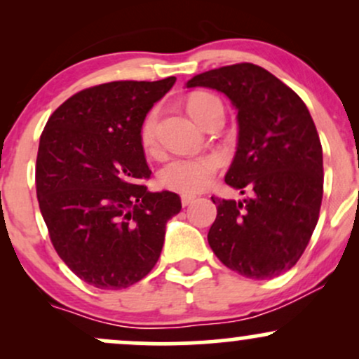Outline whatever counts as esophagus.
Segmentation results:
<instances>
[{"label":"esophagus","instance_id":"obj_1","mask_svg":"<svg viewBox=\"0 0 359 359\" xmlns=\"http://www.w3.org/2000/svg\"><path fill=\"white\" fill-rule=\"evenodd\" d=\"M180 201H182V205H191L194 201H196V196H191V194H184L182 197H180Z\"/></svg>","mask_w":359,"mask_h":359}]
</instances>
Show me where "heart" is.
I'll return each instance as SVG.
<instances>
[{"instance_id": "b5f03b06", "label": "heart", "mask_w": 359, "mask_h": 359, "mask_svg": "<svg viewBox=\"0 0 359 359\" xmlns=\"http://www.w3.org/2000/svg\"><path fill=\"white\" fill-rule=\"evenodd\" d=\"M221 106V102L211 94H196L189 101V113L194 119L203 125L205 116L212 108ZM158 111L150 109L140 125V143L147 154H156L158 150ZM219 168V158L216 155H197V156H177L160 168L158 184L163 189L184 194L199 192L211 184L214 174Z\"/></svg>"}]
</instances>
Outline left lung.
<instances>
[{"label": "left lung", "mask_w": 359, "mask_h": 359, "mask_svg": "<svg viewBox=\"0 0 359 359\" xmlns=\"http://www.w3.org/2000/svg\"><path fill=\"white\" fill-rule=\"evenodd\" d=\"M221 90L238 109V150L226 184L241 203L217 208L208 241L228 269L265 280L290 270L306 251L324 192L323 147L306 102L273 74L241 62L194 76L187 88Z\"/></svg>", "instance_id": "obj_1"}]
</instances>
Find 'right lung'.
<instances>
[{
	"label": "right lung",
	"instance_id": "obj_1",
	"mask_svg": "<svg viewBox=\"0 0 359 359\" xmlns=\"http://www.w3.org/2000/svg\"><path fill=\"white\" fill-rule=\"evenodd\" d=\"M113 81L82 89L52 113L40 137L35 185L57 255L81 280L119 290L150 273L180 212L174 192H148L140 125L174 86Z\"/></svg>",
	"mask_w": 359,
	"mask_h": 359
}]
</instances>
